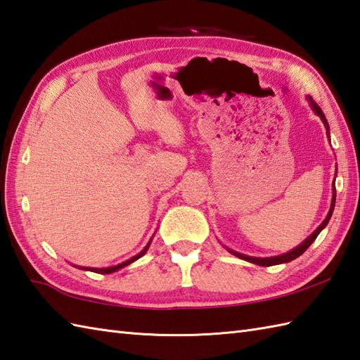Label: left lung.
Masks as SVG:
<instances>
[{"label":"left lung","instance_id":"obj_1","mask_svg":"<svg viewBox=\"0 0 360 360\" xmlns=\"http://www.w3.org/2000/svg\"><path fill=\"white\" fill-rule=\"evenodd\" d=\"M308 100H309V105H311V108H313V110L314 112L321 117V120L323 122V124H325V127H326V134H328V131H330V127H328V122H326V118H325V115H323V112H322V109L317 106V103L316 101H313V98L311 97H308ZM333 191H334V194H333V202H331V207H330V212H328V215H326V219L322 221V225L319 226L313 234H311L305 242H303L302 245H299L297 248H294L292 251H290V252H286V254H282V255H277V257H266V259H257V257H248V255H243V254H238V252H234V251H231L233 252L234 255H237V257H240V259H243V260H248V262H251V263H255V265H260V266H273V265H278V263H286V262H291V260H294V259H297L299 255H302L303 252H305L308 248H309V245L313 243L316 238H317V236H319V233H321V231L328 225V221H330V219H331V215H333V211H334V205H336V188H333Z\"/></svg>","mask_w":360,"mask_h":360}]
</instances>
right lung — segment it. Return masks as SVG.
<instances>
[{
  "mask_svg": "<svg viewBox=\"0 0 360 360\" xmlns=\"http://www.w3.org/2000/svg\"><path fill=\"white\" fill-rule=\"evenodd\" d=\"M149 245L150 243H148V246L145 248V250H143L140 254H137L135 255V257H132V259H129V260H126V262H123V263H120V265H117V266H110V268H101V269H98V268H89L91 271H94V273H100V274H110V273H115L117 269H122V268H124L126 265H129V263H132V262H135L137 259H140L143 254L146 252V250L149 248Z\"/></svg>",
  "mask_w": 360,
  "mask_h": 360,
  "instance_id": "1",
  "label": "right lung"
}]
</instances>
